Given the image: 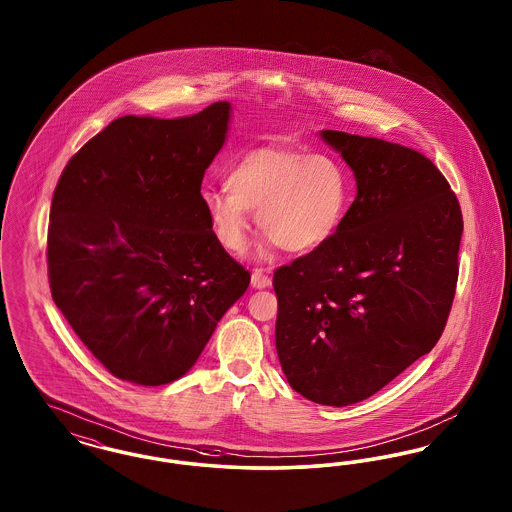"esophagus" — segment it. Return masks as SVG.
<instances>
[{"label":"esophagus","mask_w":512,"mask_h":512,"mask_svg":"<svg viewBox=\"0 0 512 512\" xmlns=\"http://www.w3.org/2000/svg\"><path fill=\"white\" fill-rule=\"evenodd\" d=\"M270 282H272V280H270V276H268L263 268H255V270L251 272V286H253V288L263 290V288L270 286Z\"/></svg>","instance_id":"34e87169"}]
</instances>
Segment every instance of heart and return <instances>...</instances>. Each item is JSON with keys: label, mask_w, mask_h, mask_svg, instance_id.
<instances>
[{"label": "heart", "mask_w": 512, "mask_h": 512, "mask_svg": "<svg viewBox=\"0 0 512 512\" xmlns=\"http://www.w3.org/2000/svg\"><path fill=\"white\" fill-rule=\"evenodd\" d=\"M351 203V174L338 157L265 147L244 155L226 176V190L203 194L220 245L242 251L249 211L267 232L265 245L309 253L330 242Z\"/></svg>", "instance_id": "1"}]
</instances>
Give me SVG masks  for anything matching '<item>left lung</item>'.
Instances as JSON below:
<instances>
[{"label": "left lung", "mask_w": 512, "mask_h": 512, "mask_svg": "<svg viewBox=\"0 0 512 512\" xmlns=\"http://www.w3.org/2000/svg\"><path fill=\"white\" fill-rule=\"evenodd\" d=\"M357 180L338 234L274 272L276 351L293 390L330 407L382 390L438 343L457 276L463 213L411 147L322 130Z\"/></svg>", "instance_id": "obj_1"}]
</instances>
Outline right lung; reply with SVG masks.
Segmentation results:
<instances>
[{"mask_svg":"<svg viewBox=\"0 0 512 512\" xmlns=\"http://www.w3.org/2000/svg\"><path fill=\"white\" fill-rule=\"evenodd\" d=\"M228 121V101L180 119H115L80 147L53 192L51 297L124 382L163 386L184 376L249 286L201 195Z\"/></svg>","mask_w":512,"mask_h":512,"instance_id":"add662e5","label":"right lung"}]
</instances>
